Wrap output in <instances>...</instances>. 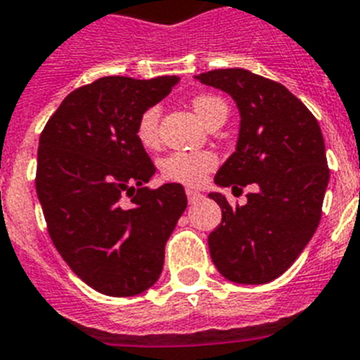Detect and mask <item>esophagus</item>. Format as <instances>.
<instances>
[{
	"instance_id": "obj_1",
	"label": "esophagus",
	"mask_w": 360,
	"mask_h": 360,
	"mask_svg": "<svg viewBox=\"0 0 360 360\" xmlns=\"http://www.w3.org/2000/svg\"><path fill=\"white\" fill-rule=\"evenodd\" d=\"M186 195H187V200H189V203H196L200 198H202V195L195 189H186Z\"/></svg>"
}]
</instances>
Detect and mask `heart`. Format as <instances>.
Returning <instances> with one entry per match:
<instances>
[{
  "label": "heart",
  "instance_id": "heart-1",
  "mask_svg": "<svg viewBox=\"0 0 360 360\" xmlns=\"http://www.w3.org/2000/svg\"><path fill=\"white\" fill-rule=\"evenodd\" d=\"M193 108L200 119L205 124L211 122L219 113H227V106L221 98L212 95H198L193 101ZM158 120H160V108L151 106L136 120V139L142 146L151 148L158 141ZM218 164L214 153L211 151H176L171 153L160 160V173L165 180L184 186H202L207 174Z\"/></svg>",
  "mask_w": 360,
  "mask_h": 360
}]
</instances>
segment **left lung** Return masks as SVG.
<instances>
[{"instance_id":"left-lung-1","label":"left lung","mask_w":360,"mask_h":360,"mask_svg":"<svg viewBox=\"0 0 360 360\" xmlns=\"http://www.w3.org/2000/svg\"><path fill=\"white\" fill-rule=\"evenodd\" d=\"M196 79L231 95L241 117L236 151L216 173V186H254L241 207H231L221 193L209 195L221 207L209 252L229 281L263 285L297 259L319 225L330 178L323 133L310 110L279 82L243 68Z\"/></svg>"}]
</instances>
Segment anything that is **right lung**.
I'll list each match as a JSON object with an SVG mask.
<instances>
[{
	"mask_svg": "<svg viewBox=\"0 0 360 360\" xmlns=\"http://www.w3.org/2000/svg\"><path fill=\"white\" fill-rule=\"evenodd\" d=\"M178 81L97 79L73 90L39 136L36 191L50 238L70 269L101 294L129 297L153 287L187 207L180 184L144 187L155 165L136 139L142 111Z\"/></svg>",
	"mask_w": 360,
	"mask_h": 360,
	"instance_id": "1",
	"label": "right lung"
}]
</instances>
